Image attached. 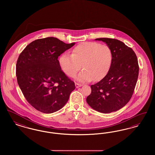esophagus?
<instances>
[{"label":"esophagus","mask_w":155,"mask_h":155,"mask_svg":"<svg viewBox=\"0 0 155 155\" xmlns=\"http://www.w3.org/2000/svg\"><path fill=\"white\" fill-rule=\"evenodd\" d=\"M75 87H76L77 88H79V87H82V85H81V84H78V83H75Z\"/></svg>","instance_id":"1"}]
</instances>
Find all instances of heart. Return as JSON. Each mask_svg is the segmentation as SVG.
<instances>
[{
	"instance_id": "heart-1",
	"label": "heart",
	"mask_w": 155,
	"mask_h": 155,
	"mask_svg": "<svg viewBox=\"0 0 155 155\" xmlns=\"http://www.w3.org/2000/svg\"><path fill=\"white\" fill-rule=\"evenodd\" d=\"M112 61V52L107 45L86 42L76 46L72 54H62L59 58V64L70 77L75 76L82 65L83 70L77 76L78 81H99L109 72Z\"/></svg>"
}]
</instances>
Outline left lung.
<instances>
[{"label": "left lung", "instance_id": "1", "mask_svg": "<svg viewBox=\"0 0 155 155\" xmlns=\"http://www.w3.org/2000/svg\"><path fill=\"white\" fill-rule=\"evenodd\" d=\"M95 40L103 41L110 48L113 61L106 75L91 86L87 102L95 110L109 113L123 107L133 95L139 74L138 59L133 49L119 40Z\"/></svg>", "mask_w": 155, "mask_h": 155}]
</instances>
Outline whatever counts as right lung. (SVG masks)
Masks as SVG:
<instances>
[{"mask_svg":"<svg viewBox=\"0 0 155 155\" xmlns=\"http://www.w3.org/2000/svg\"><path fill=\"white\" fill-rule=\"evenodd\" d=\"M74 45L48 37L32 42L20 53L16 64L17 82L26 100L37 110L47 114L59 110L75 88L58 59Z\"/></svg>","mask_w":155,"mask_h":155,"instance_id":"right-lung-1","label":"right lung"}]
</instances>
